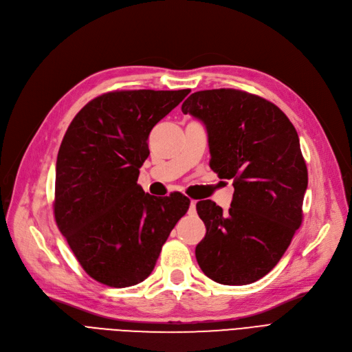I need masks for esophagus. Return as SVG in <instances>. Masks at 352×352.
Instances as JSON below:
<instances>
[{
    "instance_id": "obj_1",
    "label": "esophagus",
    "mask_w": 352,
    "mask_h": 352,
    "mask_svg": "<svg viewBox=\"0 0 352 352\" xmlns=\"http://www.w3.org/2000/svg\"><path fill=\"white\" fill-rule=\"evenodd\" d=\"M195 206H197V201H191L190 202V214H195Z\"/></svg>"
}]
</instances>
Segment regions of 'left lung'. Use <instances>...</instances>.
<instances>
[{
  "label": "left lung",
  "instance_id": "left-lung-1",
  "mask_svg": "<svg viewBox=\"0 0 352 352\" xmlns=\"http://www.w3.org/2000/svg\"><path fill=\"white\" fill-rule=\"evenodd\" d=\"M181 109L206 124L211 170L234 186L228 212L211 199L197 202L207 228L198 265L218 284L255 283L302 224L308 171L297 129L275 104L234 88L197 91Z\"/></svg>",
  "mask_w": 352,
  "mask_h": 352
}]
</instances>
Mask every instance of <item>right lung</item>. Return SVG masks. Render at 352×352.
Here are the masks:
<instances>
[{
    "mask_svg": "<svg viewBox=\"0 0 352 352\" xmlns=\"http://www.w3.org/2000/svg\"><path fill=\"white\" fill-rule=\"evenodd\" d=\"M191 89L109 91L85 104L63 138L54 217L82 270L104 285L144 281L190 199L145 194L140 168L153 126Z\"/></svg>",
    "mask_w": 352,
    "mask_h": 352,
    "instance_id": "add662e5",
    "label": "right lung"
}]
</instances>
